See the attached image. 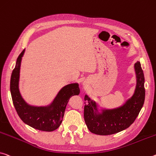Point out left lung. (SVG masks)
Here are the masks:
<instances>
[{
    "mask_svg": "<svg viewBox=\"0 0 156 156\" xmlns=\"http://www.w3.org/2000/svg\"><path fill=\"white\" fill-rule=\"evenodd\" d=\"M137 78L134 94L124 104L117 108L102 110L98 112L97 104L85 96L84 119L90 131L96 135H112L126 129L135 122L144 103V76L140 62L135 64Z\"/></svg>",
    "mask_w": 156,
    "mask_h": 156,
    "instance_id": "1",
    "label": "left lung"
}]
</instances>
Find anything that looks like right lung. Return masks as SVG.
I'll return each mask as SVG.
<instances>
[{
  "label": "right lung",
  "mask_w": 156,
  "mask_h": 156,
  "mask_svg": "<svg viewBox=\"0 0 156 156\" xmlns=\"http://www.w3.org/2000/svg\"><path fill=\"white\" fill-rule=\"evenodd\" d=\"M25 52H21L16 60L10 80V91L14 108L19 117L27 125L42 131L51 132L60 126L66 106L71 96L78 95L80 88L78 83H71L61 89L50 105L33 106L27 103L21 95L19 88L21 62Z\"/></svg>",
  "instance_id": "right-lung-1"
}]
</instances>
